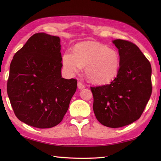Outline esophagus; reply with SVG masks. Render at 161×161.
<instances>
[{"label": "esophagus", "instance_id": "1", "mask_svg": "<svg viewBox=\"0 0 161 161\" xmlns=\"http://www.w3.org/2000/svg\"><path fill=\"white\" fill-rule=\"evenodd\" d=\"M77 86H78V88H80V89H83V88H84V84L83 83H81V81H78V83H77Z\"/></svg>", "mask_w": 161, "mask_h": 161}]
</instances>
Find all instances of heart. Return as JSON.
Listing matches in <instances>:
<instances>
[{
    "label": "heart",
    "mask_w": 161,
    "mask_h": 161,
    "mask_svg": "<svg viewBox=\"0 0 161 161\" xmlns=\"http://www.w3.org/2000/svg\"><path fill=\"white\" fill-rule=\"evenodd\" d=\"M63 64L70 73H77L81 67H86L89 80L97 84H104L117 75L120 59L118 51L99 42L79 44L73 54L63 56Z\"/></svg>",
    "instance_id": "1"
}]
</instances>
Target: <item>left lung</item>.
Wrapping results in <instances>:
<instances>
[{"instance_id":"obj_1","label":"left lung","mask_w":161,"mask_h":161,"mask_svg":"<svg viewBox=\"0 0 161 161\" xmlns=\"http://www.w3.org/2000/svg\"><path fill=\"white\" fill-rule=\"evenodd\" d=\"M120 59L117 76L110 84L91 87L93 111L102 125L122 127L137 120L152 95V67L139 47L131 42L113 41Z\"/></svg>"}]
</instances>
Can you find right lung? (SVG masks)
I'll return each mask as SVG.
<instances>
[{
	"label": "right lung",
	"instance_id": "obj_1",
	"mask_svg": "<svg viewBox=\"0 0 161 161\" xmlns=\"http://www.w3.org/2000/svg\"><path fill=\"white\" fill-rule=\"evenodd\" d=\"M60 39L36 33L12 60L7 91L19 120L39 129L59 125L77 89V80L61 77Z\"/></svg>",
	"mask_w": 161,
	"mask_h": 161
}]
</instances>
